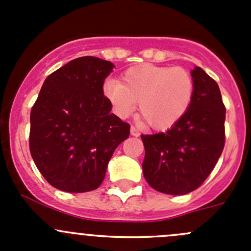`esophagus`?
<instances>
[{
	"label": "esophagus",
	"instance_id": "esophagus-1",
	"mask_svg": "<svg viewBox=\"0 0 251 251\" xmlns=\"http://www.w3.org/2000/svg\"><path fill=\"white\" fill-rule=\"evenodd\" d=\"M130 133H131V135H132V136H135V137H138V136H140V131H138L137 128L135 127V126H131Z\"/></svg>",
	"mask_w": 251,
	"mask_h": 251
}]
</instances>
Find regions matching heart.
Returning a JSON list of instances; mask_svg holds the SVG:
<instances>
[{"label": "heart", "mask_w": 251, "mask_h": 251, "mask_svg": "<svg viewBox=\"0 0 251 251\" xmlns=\"http://www.w3.org/2000/svg\"><path fill=\"white\" fill-rule=\"evenodd\" d=\"M195 83L182 67L138 65L126 70L121 82L109 79L104 96L120 118H127L138 103L140 115L154 130L173 127L190 106Z\"/></svg>", "instance_id": "obj_1"}]
</instances>
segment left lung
I'll return each mask as SVG.
<instances>
[{"mask_svg": "<svg viewBox=\"0 0 251 251\" xmlns=\"http://www.w3.org/2000/svg\"><path fill=\"white\" fill-rule=\"evenodd\" d=\"M191 76L195 92L186 114L165 132L141 135L145 179L168 195H185L200 187L225 147L226 108L218 84L201 67Z\"/></svg>", "mask_w": 251, "mask_h": 251, "instance_id": "1", "label": "left lung"}]
</instances>
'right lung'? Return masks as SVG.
<instances>
[{
    "mask_svg": "<svg viewBox=\"0 0 251 251\" xmlns=\"http://www.w3.org/2000/svg\"><path fill=\"white\" fill-rule=\"evenodd\" d=\"M113 69L94 56L75 58L48 76L31 108L30 154L58 190H96L115 148L130 135V125L110 113L104 96Z\"/></svg>",
    "mask_w": 251,
    "mask_h": 251,
    "instance_id": "obj_1",
    "label": "right lung"
}]
</instances>
